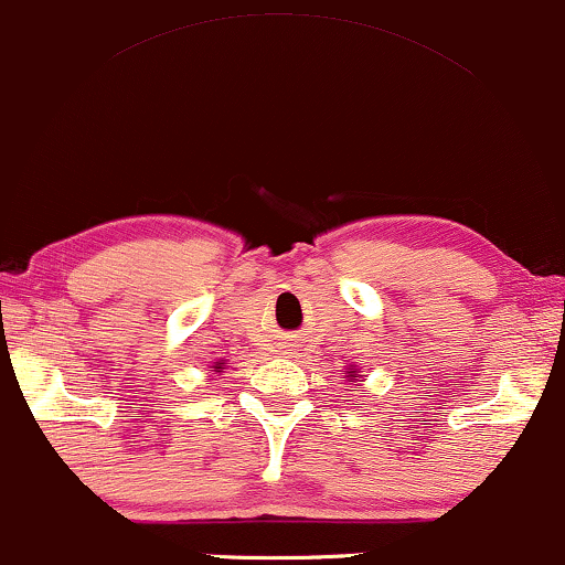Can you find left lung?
I'll use <instances>...</instances> for the list:
<instances>
[{"label":"left lung","mask_w":565,"mask_h":565,"mask_svg":"<svg viewBox=\"0 0 565 565\" xmlns=\"http://www.w3.org/2000/svg\"><path fill=\"white\" fill-rule=\"evenodd\" d=\"M347 377H349V383H356V381H360V367H356V365H349L347 367Z\"/></svg>","instance_id":"1"}]
</instances>
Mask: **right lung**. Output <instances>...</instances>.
Segmentation results:
<instances>
[{
	"instance_id": "add662e5",
	"label": "right lung",
	"mask_w": 565,
	"mask_h": 565,
	"mask_svg": "<svg viewBox=\"0 0 565 565\" xmlns=\"http://www.w3.org/2000/svg\"><path fill=\"white\" fill-rule=\"evenodd\" d=\"M224 370H226V360L213 362V373H224Z\"/></svg>"
}]
</instances>
